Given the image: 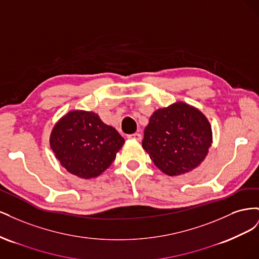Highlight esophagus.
I'll use <instances>...</instances> for the list:
<instances>
[{"mask_svg": "<svg viewBox=\"0 0 259 259\" xmlns=\"http://www.w3.org/2000/svg\"><path fill=\"white\" fill-rule=\"evenodd\" d=\"M128 139H134V140H137V142H140L142 140V135L138 134V133H135V134H131L127 136Z\"/></svg>", "mask_w": 259, "mask_h": 259, "instance_id": "obj_1", "label": "esophagus"}]
</instances>
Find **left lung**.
<instances>
[{
  "label": "left lung",
  "mask_w": 259,
  "mask_h": 259,
  "mask_svg": "<svg viewBox=\"0 0 259 259\" xmlns=\"http://www.w3.org/2000/svg\"><path fill=\"white\" fill-rule=\"evenodd\" d=\"M143 148L154 165L168 176L197 168L213 143L207 117L199 109L176 101L155 110L144 132Z\"/></svg>",
  "instance_id": "8db88e82"
}]
</instances>
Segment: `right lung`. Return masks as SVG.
Masks as SVG:
<instances>
[{"mask_svg": "<svg viewBox=\"0 0 259 259\" xmlns=\"http://www.w3.org/2000/svg\"><path fill=\"white\" fill-rule=\"evenodd\" d=\"M117 131L97 113L71 110L54 125L50 145L60 165L70 174L91 179L103 174L124 145Z\"/></svg>", "mask_w": 259, "mask_h": 259, "instance_id": "obj_1", "label": "right lung"}]
</instances>
